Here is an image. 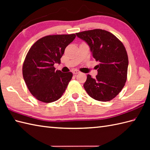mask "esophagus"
Masks as SVG:
<instances>
[{
    "label": "esophagus",
    "mask_w": 150,
    "mask_h": 150,
    "mask_svg": "<svg viewBox=\"0 0 150 150\" xmlns=\"http://www.w3.org/2000/svg\"><path fill=\"white\" fill-rule=\"evenodd\" d=\"M80 73V71H78V70H73V73L74 75H77V74H78V73Z\"/></svg>",
    "instance_id": "obj_1"
}]
</instances>
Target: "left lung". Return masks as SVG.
Wrapping results in <instances>:
<instances>
[{
    "instance_id": "1",
    "label": "left lung",
    "mask_w": 150,
    "mask_h": 150,
    "mask_svg": "<svg viewBox=\"0 0 150 150\" xmlns=\"http://www.w3.org/2000/svg\"><path fill=\"white\" fill-rule=\"evenodd\" d=\"M76 35L88 44L92 56L99 62L96 77L87 75L85 90L95 100H112L122 90L127 79L128 57L125 47L113 34L106 30L95 29Z\"/></svg>"
}]
</instances>
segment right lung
I'll list each match as a JSON object with an SVG mask.
<instances>
[{
	"mask_svg": "<svg viewBox=\"0 0 150 150\" xmlns=\"http://www.w3.org/2000/svg\"><path fill=\"white\" fill-rule=\"evenodd\" d=\"M75 34L44 37L30 47L22 66V75L30 93L46 103L62 97L73 77L71 72L55 70L66 47L75 39Z\"/></svg>",
	"mask_w": 150,
	"mask_h": 150,
	"instance_id": "obj_1",
	"label": "right lung"
}]
</instances>
